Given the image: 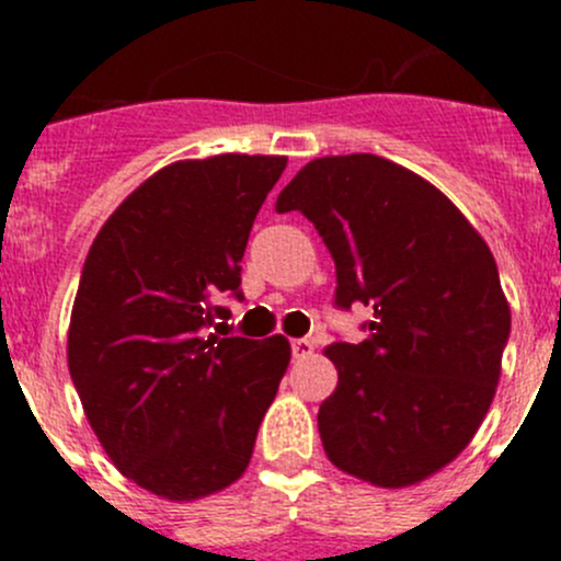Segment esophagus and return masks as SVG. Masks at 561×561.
Returning <instances> with one entry per match:
<instances>
[{"mask_svg": "<svg viewBox=\"0 0 561 561\" xmlns=\"http://www.w3.org/2000/svg\"><path fill=\"white\" fill-rule=\"evenodd\" d=\"M290 347H293V358H307V355H312L314 342H309V339H293Z\"/></svg>", "mask_w": 561, "mask_h": 561, "instance_id": "obj_1", "label": "esophagus"}]
</instances>
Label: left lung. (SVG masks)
Instances as JSON below:
<instances>
[{
    "instance_id": "obj_1",
    "label": "left lung",
    "mask_w": 561,
    "mask_h": 561,
    "mask_svg": "<svg viewBox=\"0 0 561 561\" xmlns=\"http://www.w3.org/2000/svg\"><path fill=\"white\" fill-rule=\"evenodd\" d=\"M276 211H301L322 236L339 309H375L369 339L325 347L339 371L317 412L325 456L380 489L421 483L494 401L511 336L494 254L437 186L377 154L312 160Z\"/></svg>"
}]
</instances>
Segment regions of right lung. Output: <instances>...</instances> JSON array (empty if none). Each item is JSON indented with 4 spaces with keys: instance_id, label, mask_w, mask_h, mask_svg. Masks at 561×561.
<instances>
[{
    "instance_id": "1",
    "label": "right lung",
    "mask_w": 561,
    "mask_h": 561,
    "mask_svg": "<svg viewBox=\"0 0 561 561\" xmlns=\"http://www.w3.org/2000/svg\"><path fill=\"white\" fill-rule=\"evenodd\" d=\"M287 157L181 160L107 217L81 271L67 366L83 412L124 478L171 502L244 474L290 364L285 336L208 333L241 301V257Z\"/></svg>"
}]
</instances>
